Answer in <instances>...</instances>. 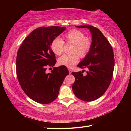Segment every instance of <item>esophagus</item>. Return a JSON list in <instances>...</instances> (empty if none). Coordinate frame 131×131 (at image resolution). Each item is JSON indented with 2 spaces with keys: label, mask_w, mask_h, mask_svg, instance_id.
I'll return each instance as SVG.
<instances>
[{
  "label": "esophagus",
  "mask_w": 131,
  "mask_h": 131,
  "mask_svg": "<svg viewBox=\"0 0 131 131\" xmlns=\"http://www.w3.org/2000/svg\"><path fill=\"white\" fill-rule=\"evenodd\" d=\"M68 70H69V74H71V73H72V71H71V69H68Z\"/></svg>",
  "instance_id": "34e87169"
}]
</instances>
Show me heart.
Wrapping results in <instances>:
<instances>
[{
    "instance_id": "1",
    "label": "heart",
    "mask_w": 131,
    "mask_h": 131,
    "mask_svg": "<svg viewBox=\"0 0 131 131\" xmlns=\"http://www.w3.org/2000/svg\"><path fill=\"white\" fill-rule=\"evenodd\" d=\"M63 39L67 44H73L70 54H64L58 58V63L61 65L71 68L75 65L80 57L84 58L90 52L92 47V40L85 37L84 32L79 30L73 29L64 35ZM65 43L60 38H56L52 40L51 48L55 54L60 56L63 52Z\"/></svg>"
}]
</instances>
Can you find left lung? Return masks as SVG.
<instances>
[{
	"mask_svg": "<svg viewBox=\"0 0 131 131\" xmlns=\"http://www.w3.org/2000/svg\"><path fill=\"white\" fill-rule=\"evenodd\" d=\"M90 29L92 34V47L87 56L78 67L87 68L84 75L83 71L73 72L75 81L72 85L75 95L84 101H92L102 96L112 81L114 57L112 47L101 31L90 25L77 26Z\"/></svg>",
	"mask_w": 131,
	"mask_h": 131,
	"instance_id": "1",
	"label": "left lung"
}]
</instances>
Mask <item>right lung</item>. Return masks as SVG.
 Wrapping results in <instances>:
<instances>
[{"label":"right lung","mask_w":131,"mask_h":131,"mask_svg":"<svg viewBox=\"0 0 131 131\" xmlns=\"http://www.w3.org/2000/svg\"><path fill=\"white\" fill-rule=\"evenodd\" d=\"M66 27H40L25 39L18 50L16 73L18 82L26 95L34 101L49 104L57 98L60 88L69 71L65 66L53 69L46 73L47 66H53L54 53L52 51V40Z\"/></svg>","instance_id":"obj_1"}]
</instances>
